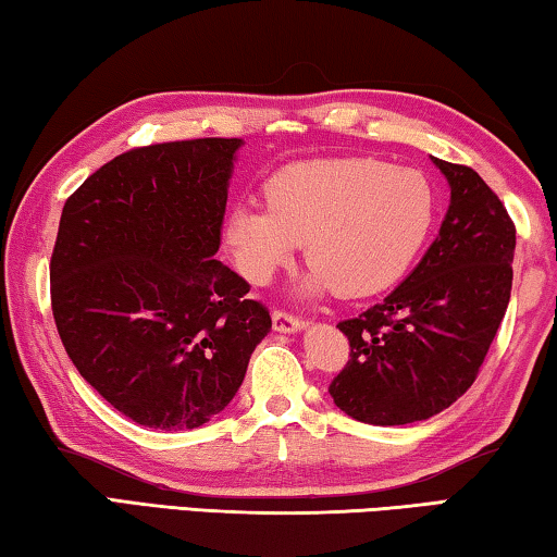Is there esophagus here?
Instances as JSON below:
<instances>
[{
  "label": "esophagus",
  "instance_id": "esophagus-1",
  "mask_svg": "<svg viewBox=\"0 0 557 557\" xmlns=\"http://www.w3.org/2000/svg\"><path fill=\"white\" fill-rule=\"evenodd\" d=\"M271 321H273V331L278 333H296V331H304L306 325L298 315H290L286 311H273Z\"/></svg>",
  "mask_w": 557,
  "mask_h": 557
}]
</instances>
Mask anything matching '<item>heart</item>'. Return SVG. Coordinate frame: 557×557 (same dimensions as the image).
<instances>
[{
  "label": "heart",
  "mask_w": 557,
  "mask_h": 557,
  "mask_svg": "<svg viewBox=\"0 0 557 557\" xmlns=\"http://www.w3.org/2000/svg\"><path fill=\"white\" fill-rule=\"evenodd\" d=\"M269 207L239 202L226 216L236 269L267 284L306 242L308 294L362 298L385 290L412 267L432 232L430 177L377 158H311L273 172Z\"/></svg>",
  "instance_id": "b5f03b06"
}]
</instances>
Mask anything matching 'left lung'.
<instances>
[{"instance_id":"obj_1","label":"left lung","mask_w":557,"mask_h":557,"mask_svg":"<svg viewBox=\"0 0 557 557\" xmlns=\"http://www.w3.org/2000/svg\"><path fill=\"white\" fill-rule=\"evenodd\" d=\"M432 162L451 187L440 236L382 304L338 323L350 360L327 392L364 424L422 422L457 403L510 300L516 226L504 202L471 168Z\"/></svg>"}]
</instances>
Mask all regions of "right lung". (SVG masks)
<instances>
[{
    "label": "right lung",
    "mask_w": 557,
    "mask_h": 557,
    "mask_svg": "<svg viewBox=\"0 0 557 557\" xmlns=\"http://www.w3.org/2000/svg\"><path fill=\"white\" fill-rule=\"evenodd\" d=\"M239 138L148 145L63 205L51 308L71 362L117 412L185 432L232 403L271 331L267 306L214 259Z\"/></svg>",
    "instance_id": "right-lung-1"
}]
</instances>
